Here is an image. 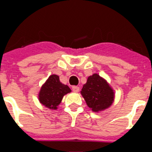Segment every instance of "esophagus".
<instances>
[{"instance_id": "esophagus-1", "label": "esophagus", "mask_w": 152, "mask_h": 152, "mask_svg": "<svg viewBox=\"0 0 152 152\" xmlns=\"http://www.w3.org/2000/svg\"><path fill=\"white\" fill-rule=\"evenodd\" d=\"M79 90H80V88H79L77 86H73V87H72V91H73L74 92L77 93L79 91Z\"/></svg>"}]
</instances>
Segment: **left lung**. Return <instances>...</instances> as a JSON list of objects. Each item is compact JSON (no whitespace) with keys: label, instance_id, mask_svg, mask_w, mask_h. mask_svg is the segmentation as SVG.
I'll return each instance as SVG.
<instances>
[{"label":"left lung","instance_id":"1","mask_svg":"<svg viewBox=\"0 0 152 152\" xmlns=\"http://www.w3.org/2000/svg\"><path fill=\"white\" fill-rule=\"evenodd\" d=\"M80 94L91 110L98 113L109 108L114 101V91L107 80L97 74L88 77Z\"/></svg>","mask_w":152,"mask_h":152}]
</instances>
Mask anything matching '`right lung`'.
<instances>
[{
  "label": "right lung",
  "mask_w": 152,
  "mask_h": 152,
  "mask_svg": "<svg viewBox=\"0 0 152 152\" xmlns=\"http://www.w3.org/2000/svg\"><path fill=\"white\" fill-rule=\"evenodd\" d=\"M70 92L72 91L69 87L60 82L58 75H52L42 86L39 93V100L47 108L57 110L63 96Z\"/></svg>",
  "instance_id": "1"
}]
</instances>
